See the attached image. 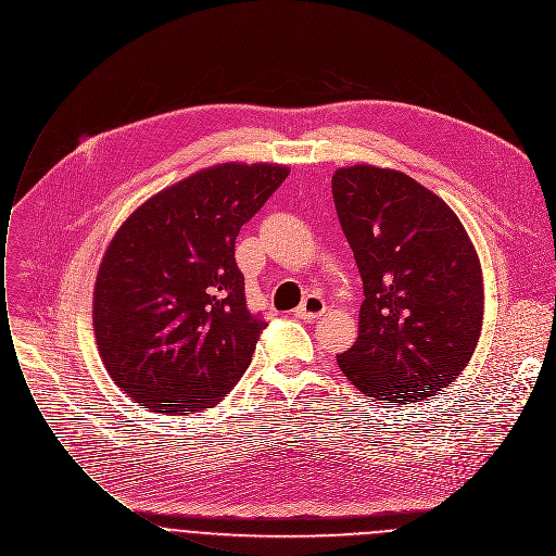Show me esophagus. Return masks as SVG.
Wrapping results in <instances>:
<instances>
[{
  "label": "esophagus",
  "instance_id": "1",
  "mask_svg": "<svg viewBox=\"0 0 556 556\" xmlns=\"http://www.w3.org/2000/svg\"><path fill=\"white\" fill-rule=\"evenodd\" d=\"M326 313V302L319 295H308L295 311L300 319H319Z\"/></svg>",
  "mask_w": 556,
  "mask_h": 556
}]
</instances>
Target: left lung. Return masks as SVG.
Listing matches in <instances>:
<instances>
[{
  "instance_id": "8db88e82",
  "label": "left lung",
  "mask_w": 556,
  "mask_h": 556,
  "mask_svg": "<svg viewBox=\"0 0 556 556\" xmlns=\"http://www.w3.org/2000/svg\"><path fill=\"white\" fill-rule=\"evenodd\" d=\"M332 193L365 287L358 339L339 367L383 403L435 396L468 367L483 326V274L464 224L392 168H339Z\"/></svg>"
}]
</instances>
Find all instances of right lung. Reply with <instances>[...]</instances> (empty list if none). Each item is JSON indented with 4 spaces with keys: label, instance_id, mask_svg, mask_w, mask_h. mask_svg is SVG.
I'll return each instance as SVG.
<instances>
[{
    "label": "right lung",
    "instance_id": "obj_1",
    "mask_svg": "<svg viewBox=\"0 0 556 556\" xmlns=\"http://www.w3.org/2000/svg\"><path fill=\"white\" fill-rule=\"evenodd\" d=\"M289 173L202 168L142 202L112 237L94 282V339L114 383L149 412L213 407L248 369L265 324L245 308L235 239Z\"/></svg>",
    "mask_w": 556,
    "mask_h": 556
}]
</instances>
